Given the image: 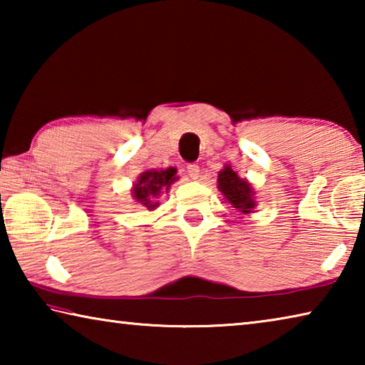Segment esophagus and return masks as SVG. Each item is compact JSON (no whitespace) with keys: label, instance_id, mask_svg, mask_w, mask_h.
Wrapping results in <instances>:
<instances>
[{"label":"esophagus","instance_id":"obj_1","mask_svg":"<svg viewBox=\"0 0 365 365\" xmlns=\"http://www.w3.org/2000/svg\"><path fill=\"white\" fill-rule=\"evenodd\" d=\"M187 172H188L190 178H193V180H197V178H200V165H196V164H188Z\"/></svg>","mask_w":365,"mask_h":365}]
</instances>
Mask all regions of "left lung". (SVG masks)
<instances>
[{
	"mask_svg": "<svg viewBox=\"0 0 365 365\" xmlns=\"http://www.w3.org/2000/svg\"><path fill=\"white\" fill-rule=\"evenodd\" d=\"M217 188L225 202L237 209L242 215L255 212L257 206L256 191L246 178H242L237 170L232 169V165L225 164L224 169L219 172Z\"/></svg>",
	"mask_w": 365,
	"mask_h": 365,
	"instance_id": "obj_1",
	"label": "left lung"
}]
</instances>
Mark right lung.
<instances>
[{
    "label": "right lung",
    "mask_w": 365,
    "mask_h": 365,
    "mask_svg": "<svg viewBox=\"0 0 365 365\" xmlns=\"http://www.w3.org/2000/svg\"><path fill=\"white\" fill-rule=\"evenodd\" d=\"M177 169H150L141 172L137 182L132 187V197L135 201L146 207L148 211H154L159 206L158 197L160 193H169L170 185L177 182Z\"/></svg>",
    "instance_id": "1"
}]
</instances>
